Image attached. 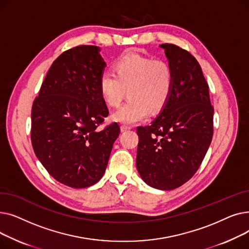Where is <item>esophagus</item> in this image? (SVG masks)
I'll return each mask as SVG.
<instances>
[{
    "label": "esophagus",
    "mask_w": 249,
    "mask_h": 249,
    "mask_svg": "<svg viewBox=\"0 0 249 249\" xmlns=\"http://www.w3.org/2000/svg\"><path fill=\"white\" fill-rule=\"evenodd\" d=\"M120 129H121V131H122V132H124V131H128V130L131 129V127L128 126V125H121Z\"/></svg>",
    "instance_id": "34e87169"
}]
</instances>
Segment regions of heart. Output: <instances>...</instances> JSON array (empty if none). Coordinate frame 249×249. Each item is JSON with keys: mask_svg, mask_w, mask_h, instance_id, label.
<instances>
[{"mask_svg": "<svg viewBox=\"0 0 249 249\" xmlns=\"http://www.w3.org/2000/svg\"><path fill=\"white\" fill-rule=\"evenodd\" d=\"M114 72L105 71L100 77L101 95L109 106H119L128 89L129 100L118 108L112 119L134 124L145 119L148 111L158 112L173 90L175 75L168 62L129 51L114 63Z\"/></svg>", "mask_w": 249, "mask_h": 249, "instance_id": "b5f03b06", "label": "heart"}]
</instances>
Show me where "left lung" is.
Wrapping results in <instances>:
<instances>
[{
  "instance_id": "8db88e82",
  "label": "left lung",
  "mask_w": 249,
  "mask_h": 249,
  "mask_svg": "<svg viewBox=\"0 0 249 249\" xmlns=\"http://www.w3.org/2000/svg\"><path fill=\"white\" fill-rule=\"evenodd\" d=\"M160 47L174 71V87L159 116L137 128L136 166L148 186L171 191L200 167L213 137L214 108L197 59L175 44Z\"/></svg>"
}]
</instances>
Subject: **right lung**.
<instances>
[{
	"mask_svg": "<svg viewBox=\"0 0 249 249\" xmlns=\"http://www.w3.org/2000/svg\"><path fill=\"white\" fill-rule=\"evenodd\" d=\"M101 48L80 45L50 67L31 112V141L37 159L61 184L88 188L106 171L120 127L98 126L109 114L100 77L106 62Z\"/></svg>",
	"mask_w": 249,
	"mask_h": 249,
	"instance_id": "add662e5",
	"label": "right lung"
}]
</instances>
